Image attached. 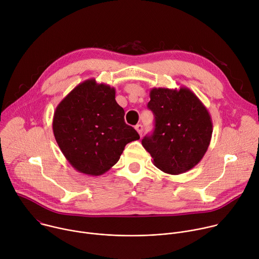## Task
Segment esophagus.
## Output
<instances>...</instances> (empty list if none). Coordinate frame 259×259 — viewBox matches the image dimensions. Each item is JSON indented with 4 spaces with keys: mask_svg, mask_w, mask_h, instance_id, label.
<instances>
[{
    "mask_svg": "<svg viewBox=\"0 0 259 259\" xmlns=\"http://www.w3.org/2000/svg\"><path fill=\"white\" fill-rule=\"evenodd\" d=\"M135 129H136V131L138 132V134L141 136V135H142V132H143V126H142V125H136V126H135Z\"/></svg>",
    "mask_w": 259,
    "mask_h": 259,
    "instance_id": "34e87169",
    "label": "esophagus"
}]
</instances>
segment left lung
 Here are the masks:
<instances>
[{
    "label": "left lung",
    "mask_w": 259,
    "mask_h": 259,
    "mask_svg": "<svg viewBox=\"0 0 259 259\" xmlns=\"http://www.w3.org/2000/svg\"><path fill=\"white\" fill-rule=\"evenodd\" d=\"M147 103L155 130L141 143L161 171L177 175L194 168L206 154L213 125L208 109L187 87L153 88Z\"/></svg>",
    "instance_id": "left-lung-1"
}]
</instances>
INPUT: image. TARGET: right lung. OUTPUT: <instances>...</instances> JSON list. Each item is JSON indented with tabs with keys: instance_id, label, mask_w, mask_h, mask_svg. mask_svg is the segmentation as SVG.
Instances as JSON below:
<instances>
[{
	"instance_id": "right-lung-1",
	"label": "right lung",
	"mask_w": 259,
	"mask_h": 259,
	"mask_svg": "<svg viewBox=\"0 0 259 259\" xmlns=\"http://www.w3.org/2000/svg\"><path fill=\"white\" fill-rule=\"evenodd\" d=\"M116 90L89 79L73 88L57 105L53 133L68 163L77 171L99 176L120 159L127 143L139 139L127 125Z\"/></svg>"
}]
</instances>
